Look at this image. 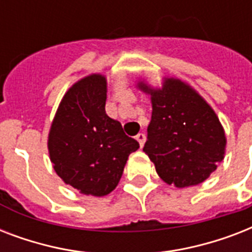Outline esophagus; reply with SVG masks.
I'll return each instance as SVG.
<instances>
[{
  "mask_svg": "<svg viewBox=\"0 0 252 252\" xmlns=\"http://www.w3.org/2000/svg\"><path fill=\"white\" fill-rule=\"evenodd\" d=\"M136 140H137L138 142H140V146H144V144H145V140H146V136L144 133H138L137 136H136Z\"/></svg>",
  "mask_w": 252,
  "mask_h": 252,
  "instance_id": "34e87169",
  "label": "esophagus"
}]
</instances>
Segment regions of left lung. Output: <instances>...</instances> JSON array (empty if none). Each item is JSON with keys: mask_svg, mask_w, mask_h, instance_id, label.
<instances>
[{"mask_svg": "<svg viewBox=\"0 0 252 252\" xmlns=\"http://www.w3.org/2000/svg\"><path fill=\"white\" fill-rule=\"evenodd\" d=\"M152 95V120L144 152L167 184L183 188L201 183L223 159L226 137L217 115L193 89L167 78Z\"/></svg>", "mask_w": 252, "mask_h": 252, "instance_id": "left-lung-1", "label": "left lung"}]
</instances>
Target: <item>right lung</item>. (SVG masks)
<instances>
[{"label": "right lung", "instance_id": "right-lung-1", "mask_svg": "<svg viewBox=\"0 0 252 252\" xmlns=\"http://www.w3.org/2000/svg\"><path fill=\"white\" fill-rule=\"evenodd\" d=\"M107 82L91 74L64 95L48 136L57 175L85 195L114 191L130 153L140 148L122 124L106 114Z\"/></svg>", "mask_w": 252, "mask_h": 252}]
</instances>
